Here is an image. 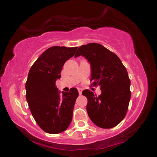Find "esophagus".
Instances as JSON below:
<instances>
[{
  "label": "esophagus",
  "instance_id": "obj_1",
  "mask_svg": "<svg viewBox=\"0 0 157 157\" xmlns=\"http://www.w3.org/2000/svg\"><path fill=\"white\" fill-rule=\"evenodd\" d=\"M77 90H78L79 94H82V89H80V88H78V89H77Z\"/></svg>",
  "mask_w": 157,
  "mask_h": 157
}]
</instances>
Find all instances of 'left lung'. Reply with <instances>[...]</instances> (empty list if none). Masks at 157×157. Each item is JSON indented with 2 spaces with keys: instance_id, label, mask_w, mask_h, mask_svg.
I'll return each mask as SVG.
<instances>
[{
  "instance_id": "8db88e82",
  "label": "left lung",
  "mask_w": 157,
  "mask_h": 157,
  "mask_svg": "<svg viewBox=\"0 0 157 157\" xmlns=\"http://www.w3.org/2000/svg\"><path fill=\"white\" fill-rule=\"evenodd\" d=\"M84 57L91 66V80L100 86L98 97L84 90L88 114L94 123L102 128L117 125L125 117L131 99V81L127 70L114 53L102 45L91 43L79 47L75 57Z\"/></svg>"
}]
</instances>
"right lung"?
<instances>
[{"mask_svg": "<svg viewBox=\"0 0 157 157\" xmlns=\"http://www.w3.org/2000/svg\"><path fill=\"white\" fill-rule=\"evenodd\" d=\"M77 48L50 47L37 58L29 72L26 82L27 102L37 125L48 134L66 131L72 120L78 91L72 88L69 92H60L55 82L60 79L66 61L75 55Z\"/></svg>", "mask_w": 157, "mask_h": 157, "instance_id": "obj_1", "label": "right lung"}]
</instances>
